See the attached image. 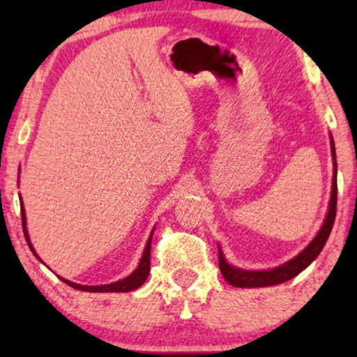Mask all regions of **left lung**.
Masks as SVG:
<instances>
[{
	"instance_id": "left-lung-1",
	"label": "left lung",
	"mask_w": 357,
	"mask_h": 357,
	"mask_svg": "<svg viewBox=\"0 0 357 357\" xmlns=\"http://www.w3.org/2000/svg\"><path fill=\"white\" fill-rule=\"evenodd\" d=\"M330 141H331V155H333V165H335L333 185H331V198H330L328 213H326L324 226H321L314 241H312L309 245L299 253V255L294 257L289 261H286L284 265L278 266L275 270H265V271H248V270H241V268L229 265L226 258H224V253L221 252V248H219V268H221L224 280H226L229 284L236 287H266V286L281 284V282L289 281L294 276L299 275L301 271H304L305 268L309 266L317 257H319L321 248L325 247L326 241H328L331 227H333L335 216H336V197H338V185H336L335 143H333V138H330Z\"/></svg>"
}]
</instances>
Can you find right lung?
Returning a JSON list of instances; mask_svg holds the SVG:
<instances>
[{"instance_id": "add662e5", "label": "right lung", "mask_w": 357, "mask_h": 357, "mask_svg": "<svg viewBox=\"0 0 357 357\" xmlns=\"http://www.w3.org/2000/svg\"><path fill=\"white\" fill-rule=\"evenodd\" d=\"M21 204H22V199H21ZM21 216H22V229H24V236H26L27 245L32 250L33 255H36L38 260H40V257H38L37 253H36V250H33V247H32V243H31V238H29L27 227H26V213H24V206H21ZM151 241H153V234H151L149 238H148V243H146L143 257H141V261H139L138 268H136V270L131 273L130 276H126L125 280L110 282V284H104V286H82V284H76V282L68 281V280H65V278H60V280L63 282H66L68 286L75 287V289H77V291H86V292H130V291L138 289L139 286H143V282L146 281V278H148L149 270H151Z\"/></svg>"}]
</instances>
